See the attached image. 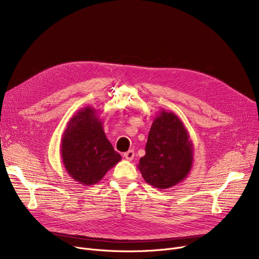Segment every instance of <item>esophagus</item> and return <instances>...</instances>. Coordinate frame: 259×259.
<instances>
[{"instance_id":"esophagus-1","label":"esophagus","mask_w":259,"mask_h":259,"mask_svg":"<svg viewBox=\"0 0 259 259\" xmlns=\"http://www.w3.org/2000/svg\"><path fill=\"white\" fill-rule=\"evenodd\" d=\"M124 157H125L127 160H132L133 157H134V151H133V150L127 151L126 153H124Z\"/></svg>"}]
</instances>
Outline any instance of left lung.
I'll list each match as a JSON object with an SVG mask.
<instances>
[{
    "instance_id": "left-lung-1",
    "label": "left lung",
    "mask_w": 259,
    "mask_h": 259,
    "mask_svg": "<svg viewBox=\"0 0 259 259\" xmlns=\"http://www.w3.org/2000/svg\"><path fill=\"white\" fill-rule=\"evenodd\" d=\"M193 143L182 119L174 112L160 109L138 168L146 183L165 190L187 178L193 165Z\"/></svg>"
}]
</instances>
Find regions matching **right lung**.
Listing matches in <instances>:
<instances>
[{
    "mask_svg": "<svg viewBox=\"0 0 259 259\" xmlns=\"http://www.w3.org/2000/svg\"><path fill=\"white\" fill-rule=\"evenodd\" d=\"M61 155L68 175L85 186L99 183L121 159L106 137L99 111L89 106L67 122Z\"/></svg>",
    "mask_w": 259,
    "mask_h": 259,
    "instance_id": "right-lung-1",
    "label": "right lung"
}]
</instances>
